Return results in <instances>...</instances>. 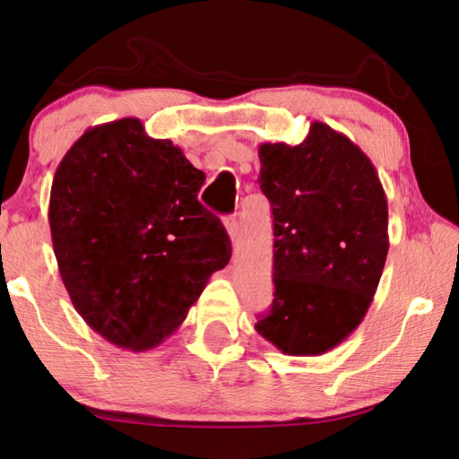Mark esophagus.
Returning a JSON list of instances; mask_svg holds the SVG:
<instances>
[{"label":"esophagus","mask_w":459,"mask_h":459,"mask_svg":"<svg viewBox=\"0 0 459 459\" xmlns=\"http://www.w3.org/2000/svg\"><path fill=\"white\" fill-rule=\"evenodd\" d=\"M224 226H226V233L230 237V241H235L237 235H239V222H237V218L235 216L224 218Z\"/></svg>","instance_id":"34e87169"}]
</instances>
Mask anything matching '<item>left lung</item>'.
I'll return each instance as SVG.
<instances>
[{
  "label": "left lung",
  "instance_id": "left-lung-1",
  "mask_svg": "<svg viewBox=\"0 0 459 459\" xmlns=\"http://www.w3.org/2000/svg\"><path fill=\"white\" fill-rule=\"evenodd\" d=\"M260 188L274 224L271 313L255 332L283 354L316 357L365 319L388 255V201L369 157L313 121L300 144L264 143Z\"/></svg>",
  "mask_w": 459,
  "mask_h": 459
}]
</instances>
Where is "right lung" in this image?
Wrapping results in <instances>:
<instances>
[{
	"label": "right lung",
	"mask_w": 459,
	"mask_h": 459,
	"mask_svg": "<svg viewBox=\"0 0 459 459\" xmlns=\"http://www.w3.org/2000/svg\"><path fill=\"white\" fill-rule=\"evenodd\" d=\"M204 182L180 146L134 117L85 130L56 168L48 220L60 279L111 344H161L229 264V235L199 204Z\"/></svg>",
	"instance_id": "obj_1"
}]
</instances>
